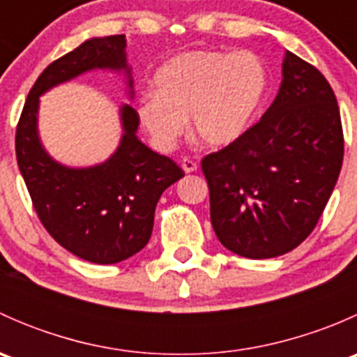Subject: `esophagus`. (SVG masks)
Masks as SVG:
<instances>
[{
	"label": "esophagus",
	"instance_id": "34e87169",
	"mask_svg": "<svg viewBox=\"0 0 357 357\" xmlns=\"http://www.w3.org/2000/svg\"><path fill=\"white\" fill-rule=\"evenodd\" d=\"M181 167H183V171H185L186 174H188V172H195L199 165H197V162L192 160V158H190V157H185L181 160Z\"/></svg>",
	"mask_w": 357,
	"mask_h": 357
}]
</instances>
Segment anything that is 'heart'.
<instances>
[{
	"label": "heart",
	"mask_w": 357,
	"mask_h": 357,
	"mask_svg": "<svg viewBox=\"0 0 357 357\" xmlns=\"http://www.w3.org/2000/svg\"><path fill=\"white\" fill-rule=\"evenodd\" d=\"M268 89V72L255 53L197 50L157 70L153 91L138 103V117L160 150L174 149L186 131L211 149L242 138Z\"/></svg>",
	"instance_id": "b5f03b06"
}]
</instances>
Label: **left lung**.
<instances>
[{"label": "left lung", "instance_id": "8db88e82", "mask_svg": "<svg viewBox=\"0 0 357 357\" xmlns=\"http://www.w3.org/2000/svg\"><path fill=\"white\" fill-rule=\"evenodd\" d=\"M342 160L344 131L332 86L287 52L280 93L261 121L202 158L219 242L248 259L294 250L318 225Z\"/></svg>", "mask_w": 357, "mask_h": 357}]
</instances>
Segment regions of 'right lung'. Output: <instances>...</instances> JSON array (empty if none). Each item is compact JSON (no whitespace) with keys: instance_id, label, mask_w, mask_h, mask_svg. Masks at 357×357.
<instances>
[{"instance_id":"add662e5","label":"right lung","mask_w":357,"mask_h":357,"mask_svg":"<svg viewBox=\"0 0 357 357\" xmlns=\"http://www.w3.org/2000/svg\"><path fill=\"white\" fill-rule=\"evenodd\" d=\"M124 48V34L95 38L50 63L29 91L15 132L17 164L41 225L95 264L121 262L149 243L158 199L185 172L136 138L139 117L131 105L121 109L124 136L109 160L88 169L60 165L39 143L38 105L50 88L91 68L129 74Z\"/></svg>"}]
</instances>
